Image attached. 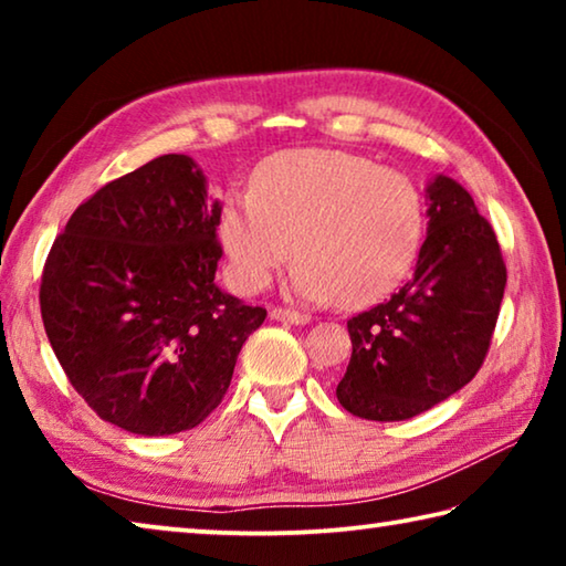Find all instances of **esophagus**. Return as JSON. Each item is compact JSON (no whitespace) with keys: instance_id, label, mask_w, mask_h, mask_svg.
I'll return each instance as SVG.
<instances>
[{"instance_id":"1","label":"esophagus","mask_w":566,"mask_h":566,"mask_svg":"<svg viewBox=\"0 0 566 566\" xmlns=\"http://www.w3.org/2000/svg\"><path fill=\"white\" fill-rule=\"evenodd\" d=\"M270 317L276 322H284V324H310L312 317L310 314H300V312H292V310H282V306H274L270 312Z\"/></svg>"}]
</instances>
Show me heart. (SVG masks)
<instances>
[{"label": "heart", "instance_id": "b5f03b06", "mask_svg": "<svg viewBox=\"0 0 566 566\" xmlns=\"http://www.w3.org/2000/svg\"><path fill=\"white\" fill-rule=\"evenodd\" d=\"M424 229L411 181L339 149L266 157L249 191L224 197L219 237L239 290L260 292L286 260V290L312 304L364 306L405 280Z\"/></svg>", "mask_w": 566, "mask_h": 566}]
</instances>
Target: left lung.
<instances>
[{
  "label": "left lung",
  "mask_w": 566,
  "mask_h": 566,
  "mask_svg": "<svg viewBox=\"0 0 566 566\" xmlns=\"http://www.w3.org/2000/svg\"><path fill=\"white\" fill-rule=\"evenodd\" d=\"M424 197L415 276L347 322L352 359L337 399L354 417H417L469 385L490 349L506 284L494 229L452 177L437 175Z\"/></svg>",
  "instance_id": "1"
}]
</instances>
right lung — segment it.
Returning <instances> with one entry per match:
<instances>
[{"label":"right lung","mask_w":566,"mask_h":566,"mask_svg":"<svg viewBox=\"0 0 566 566\" xmlns=\"http://www.w3.org/2000/svg\"><path fill=\"white\" fill-rule=\"evenodd\" d=\"M222 202L187 155H165L76 207L46 256V339L82 399L142 437L197 427L266 310L214 282Z\"/></svg>","instance_id":"add662e5"}]
</instances>
